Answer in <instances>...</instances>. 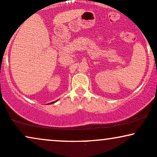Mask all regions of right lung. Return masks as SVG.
Returning <instances> with one entry per match:
<instances>
[{
    "instance_id": "right-lung-1",
    "label": "right lung",
    "mask_w": 157,
    "mask_h": 157,
    "mask_svg": "<svg viewBox=\"0 0 157 157\" xmlns=\"http://www.w3.org/2000/svg\"><path fill=\"white\" fill-rule=\"evenodd\" d=\"M57 101H55V102H50L49 104H53V103H55V102H56Z\"/></svg>"
}]
</instances>
